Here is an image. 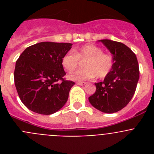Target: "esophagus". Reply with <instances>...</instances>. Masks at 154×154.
Instances as JSON below:
<instances>
[{
    "label": "esophagus",
    "mask_w": 154,
    "mask_h": 154,
    "mask_svg": "<svg viewBox=\"0 0 154 154\" xmlns=\"http://www.w3.org/2000/svg\"><path fill=\"white\" fill-rule=\"evenodd\" d=\"M76 83L79 85H85L87 82H77Z\"/></svg>",
    "instance_id": "1"
}]
</instances>
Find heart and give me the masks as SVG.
<instances>
[{"label":"heart","mask_w":154,"mask_h":154,"mask_svg":"<svg viewBox=\"0 0 154 154\" xmlns=\"http://www.w3.org/2000/svg\"><path fill=\"white\" fill-rule=\"evenodd\" d=\"M84 62L85 68L70 75L69 78L75 81L89 80L97 77H106L113 67V58L103 49L95 45H85L72 51L67 52L62 58V65L68 72H72L79 65L80 61Z\"/></svg>","instance_id":"1"}]
</instances>
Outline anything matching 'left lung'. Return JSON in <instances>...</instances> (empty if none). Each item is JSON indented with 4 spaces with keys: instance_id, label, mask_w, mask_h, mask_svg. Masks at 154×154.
Instances as JSON below:
<instances>
[{
    "instance_id": "8db88e82",
    "label": "left lung",
    "mask_w": 154,
    "mask_h": 154,
    "mask_svg": "<svg viewBox=\"0 0 154 154\" xmlns=\"http://www.w3.org/2000/svg\"><path fill=\"white\" fill-rule=\"evenodd\" d=\"M113 57V67L104 80L95 83L96 92L89 96L93 107L106 113H113L124 108L133 98L140 78L137 58L130 48L121 42L103 39Z\"/></svg>"
}]
</instances>
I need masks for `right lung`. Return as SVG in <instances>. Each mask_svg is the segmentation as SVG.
I'll return each instance as SVG.
<instances>
[{
	"label": "right lung",
	"mask_w": 154,
	"mask_h": 154,
	"mask_svg": "<svg viewBox=\"0 0 154 154\" xmlns=\"http://www.w3.org/2000/svg\"><path fill=\"white\" fill-rule=\"evenodd\" d=\"M71 43L44 42L29 46L16 62L14 84L19 98L28 109L50 115L63 107L75 85L63 78L62 58Z\"/></svg>",
	"instance_id": "obj_1"
}]
</instances>
